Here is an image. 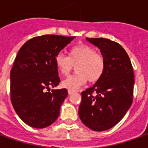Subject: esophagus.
Returning a JSON list of instances; mask_svg holds the SVG:
<instances>
[{
    "mask_svg": "<svg viewBox=\"0 0 148 148\" xmlns=\"http://www.w3.org/2000/svg\"><path fill=\"white\" fill-rule=\"evenodd\" d=\"M75 93V91H74V90H68V93H69V94H72V93Z\"/></svg>",
    "mask_w": 148,
    "mask_h": 148,
    "instance_id": "obj_1",
    "label": "esophagus"
}]
</instances>
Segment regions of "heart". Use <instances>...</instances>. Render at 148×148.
Segmentation results:
<instances>
[{"instance_id": "obj_1", "label": "heart", "mask_w": 148, "mask_h": 148, "mask_svg": "<svg viewBox=\"0 0 148 148\" xmlns=\"http://www.w3.org/2000/svg\"><path fill=\"white\" fill-rule=\"evenodd\" d=\"M55 66L61 75L66 77L75 70L77 73L62 82V86L75 90L83 86L87 80L94 83L99 81L106 69V60L101 53L91 46L82 44L72 47L69 57L58 54L55 57Z\"/></svg>"}]
</instances>
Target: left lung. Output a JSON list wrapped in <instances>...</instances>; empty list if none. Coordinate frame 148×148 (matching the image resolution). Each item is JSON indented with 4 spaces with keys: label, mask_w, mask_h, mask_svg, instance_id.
Segmentation results:
<instances>
[{
    "label": "left lung",
    "mask_w": 148,
    "mask_h": 148,
    "mask_svg": "<svg viewBox=\"0 0 148 148\" xmlns=\"http://www.w3.org/2000/svg\"><path fill=\"white\" fill-rule=\"evenodd\" d=\"M101 50L106 60L104 74L93 86L82 92L78 114L86 127L101 132L121 121L133 100L134 73L122 46L106 38H86Z\"/></svg>",
    "instance_id": "left-lung-1"
}]
</instances>
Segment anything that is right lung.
Wrapping results in <instances>:
<instances>
[{
  "label": "right lung",
  "instance_id": "1",
  "mask_svg": "<svg viewBox=\"0 0 148 148\" xmlns=\"http://www.w3.org/2000/svg\"><path fill=\"white\" fill-rule=\"evenodd\" d=\"M74 36L44 35L27 40L19 50L10 73V98L15 111L31 127L43 128L59 116L66 89L60 82L55 57Z\"/></svg>",
  "mask_w": 148,
  "mask_h": 148
}]
</instances>
